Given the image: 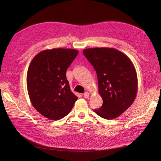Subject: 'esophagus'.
Returning <instances> with one entry per match:
<instances>
[{
	"label": "esophagus",
	"instance_id": "34e87169",
	"mask_svg": "<svg viewBox=\"0 0 161 161\" xmlns=\"http://www.w3.org/2000/svg\"><path fill=\"white\" fill-rule=\"evenodd\" d=\"M89 96H90V94H89V92H86L85 93L83 94V97H84V98H89Z\"/></svg>",
	"mask_w": 161,
	"mask_h": 161
}]
</instances>
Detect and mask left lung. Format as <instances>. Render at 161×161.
<instances>
[{"label": "left lung", "mask_w": 161, "mask_h": 161, "mask_svg": "<svg viewBox=\"0 0 161 161\" xmlns=\"http://www.w3.org/2000/svg\"><path fill=\"white\" fill-rule=\"evenodd\" d=\"M96 70L98 93L103 104L95 112L106 119L121 115L134 103L138 91L136 69L130 59L110 47L88 48L83 51Z\"/></svg>", "instance_id": "1"}]
</instances>
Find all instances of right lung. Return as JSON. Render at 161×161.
<instances>
[{
  "mask_svg": "<svg viewBox=\"0 0 161 161\" xmlns=\"http://www.w3.org/2000/svg\"><path fill=\"white\" fill-rule=\"evenodd\" d=\"M78 54L74 49L53 48L32 58L27 75L30 100L36 110L57 121L70 113L78 99L70 88L66 72Z\"/></svg>",
  "mask_w": 161,
  "mask_h": 161,
  "instance_id": "right-lung-1",
  "label": "right lung"
}]
</instances>
